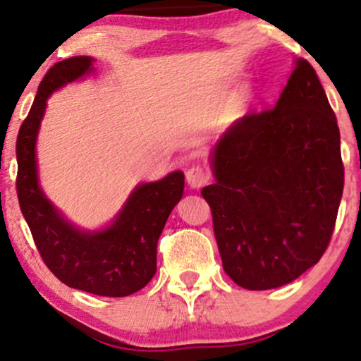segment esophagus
I'll list each match as a JSON object with an SVG mask.
<instances>
[{"label": "esophagus", "instance_id": "obj_1", "mask_svg": "<svg viewBox=\"0 0 361 361\" xmlns=\"http://www.w3.org/2000/svg\"><path fill=\"white\" fill-rule=\"evenodd\" d=\"M209 180L210 175L204 166H192L186 171V181L192 188H202V186L209 183Z\"/></svg>", "mask_w": 361, "mask_h": 361}]
</instances>
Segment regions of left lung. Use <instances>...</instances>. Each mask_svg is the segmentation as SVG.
Instances as JSON below:
<instances>
[{
	"label": "left lung",
	"instance_id": "left-lung-1",
	"mask_svg": "<svg viewBox=\"0 0 361 361\" xmlns=\"http://www.w3.org/2000/svg\"><path fill=\"white\" fill-rule=\"evenodd\" d=\"M202 190L215 241L239 287L299 279L327 250L345 186L336 115L305 59L271 109L251 110L219 140Z\"/></svg>",
	"mask_w": 361,
	"mask_h": 361
}]
</instances>
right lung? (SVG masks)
<instances>
[{
    "mask_svg": "<svg viewBox=\"0 0 361 361\" xmlns=\"http://www.w3.org/2000/svg\"><path fill=\"white\" fill-rule=\"evenodd\" d=\"M91 62L88 56L56 62L40 81L16 137V193L40 258L62 283L94 295L127 297L154 276L157 239L183 195L185 176L175 171L154 183L139 185L117 221L100 233L74 229L49 204L37 183L35 164L45 102L52 91L88 73Z\"/></svg>",
    "mask_w": 361,
    "mask_h": 361,
    "instance_id": "obj_1",
    "label": "right lung"
}]
</instances>
